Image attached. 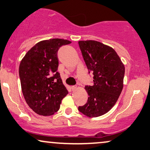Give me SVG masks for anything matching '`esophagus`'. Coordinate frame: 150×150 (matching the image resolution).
Segmentation results:
<instances>
[{
  "mask_svg": "<svg viewBox=\"0 0 150 150\" xmlns=\"http://www.w3.org/2000/svg\"><path fill=\"white\" fill-rule=\"evenodd\" d=\"M71 90H75V89H76V88H77V86H71Z\"/></svg>",
  "mask_w": 150,
  "mask_h": 150,
  "instance_id": "esophagus-1",
  "label": "esophagus"
}]
</instances>
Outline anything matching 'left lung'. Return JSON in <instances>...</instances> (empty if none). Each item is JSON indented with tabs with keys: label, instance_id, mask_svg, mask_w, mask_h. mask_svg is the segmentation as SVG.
Here are the masks:
<instances>
[{
	"label": "left lung",
	"instance_id": "obj_1",
	"mask_svg": "<svg viewBox=\"0 0 150 150\" xmlns=\"http://www.w3.org/2000/svg\"><path fill=\"white\" fill-rule=\"evenodd\" d=\"M78 43L88 73L93 75V84L85 86L87 103L78 110L90 117L100 116L117 102L123 88L125 68L112 47L92 40Z\"/></svg>",
	"mask_w": 150,
	"mask_h": 150
}]
</instances>
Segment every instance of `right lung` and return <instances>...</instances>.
Returning <instances> with one entry per match:
<instances>
[{
	"mask_svg": "<svg viewBox=\"0 0 150 150\" xmlns=\"http://www.w3.org/2000/svg\"><path fill=\"white\" fill-rule=\"evenodd\" d=\"M68 40L52 39L40 41L21 61L19 75L25 100L30 109L41 115H52L60 109L68 94L62 83L58 67V51Z\"/></svg>",
	"mask_w": 150,
	"mask_h": 150,
	"instance_id": "add662e5",
	"label": "right lung"
}]
</instances>
